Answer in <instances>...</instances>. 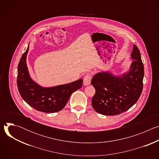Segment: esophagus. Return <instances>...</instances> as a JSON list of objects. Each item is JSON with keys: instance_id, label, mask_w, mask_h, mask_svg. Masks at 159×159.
Segmentation results:
<instances>
[{"instance_id": "obj_1", "label": "esophagus", "mask_w": 159, "mask_h": 159, "mask_svg": "<svg viewBox=\"0 0 159 159\" xmlns=\"http://www.w3.org/2000/svg\"><path fill=\"white\" fill-rule=\"evenodd\" d=\"M92 79V75L90 74H87L84 77V85H88L90 84V80Z\"/></svg>"}]
</instances>
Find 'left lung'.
<instances>
[{
  "label": "left lung",
  "instance_id": "left-lung-1",
  "mask_svg": "<svg viewBox=\"0 0 159 159\" xmlns=\"http://www.w3.org/2000/svg\"><path fill=\"white\" fill-rule=\"evenodd\" d=\"M129 70L121 76L109 72L94 75L91 84L96 89L92 106L99 114L114 116L128 110L139 100L143 89L144 66L135 44L131 55Z\"/></svg>",
  "mask_w": 159,
  "mask_h": 159
}]
</instances>
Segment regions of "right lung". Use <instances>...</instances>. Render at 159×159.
<instances>
[{
    "instance_id": "right-lung-1",
    "label": "right lung",
    "mask_w": 159,
    "mask_h": 159,
    "mask_svg": "<svg viewBox=\"0 0 159 159\" xmlns=\"http://www.w3.org/2000/svg\"><path fill=\"white\" fill-rule=\"evenodd\" d=\"M26 51L22 55L17 67V84L19 94L31 107L43 112H56L66 104L70 96L82 86L83 80L79 79L69 84L43 87L30 77L26 65Z\"/></svg>"
}]
</instances>
